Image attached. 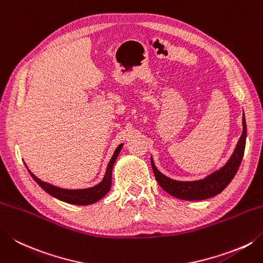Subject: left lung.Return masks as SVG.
Wrapping results in <instances>:
<instances>
[{
    "mask_svg": "<svg viewBox=\"0 0 263 263\" xmlns=\"http://www.w3.org/2000/svg\"><path fill=\"white\" fill-rule=\"evenodd\" d=\"M245 143H246V122L245 116L243 112V133L238 140L237 146L235 148V152L227 164L220 168L219 171L214 172L205 178L203 180H198V181H190V182H181L176 181L167 177L164 176L156 168L155 164L152 161V167L154 174H155L156 181L158 182L166 193H168L172 196L184 199V200H202L208 199L215 196V195L220 194L222 190L228 186L231 180L237 173L238 167L241 163V159L244 156L245 151Z\"/></svg>",
    "mask_w": 263,
    "mask_h": 263,
    "instance_id": "1",
    "label": "left lung"
}]
</instances>
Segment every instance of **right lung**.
I'll use <instances>...</instances> for the list:
<instances>
[{
  "label": "right lung",
  "instance_id": "add662e5",
  "mask_svg": "<svg viewBox=\"0 0 263 263\" xmlns=\"http://www.w3.org/2000/svg\"><path fill=\"white\" fill-rule=\"evenodd\" d=\"M122 146L123 145L121 143V145L116 148V151L114 153V155H112L110 162L108 163L106 174H105L104 179H102V181L99 184H97V186L92 187V188L74 189V190L61 189L59 187H54V186H52V184L42 181V180H40L37 177H35L34 174L29 171V170L28 171L35 181L39 183V186L41 188H43L46 193L51 195V196L63 200V202L69 203V204H75V205L93 204L97 202V200H99L100 198L104 197L105 195L110 190L112 166H114V163L116 161L118 154H120V152H121Z\"/></svg>",
  "mask_w": 263,
  "mask_h": 263
}]
</instances>
